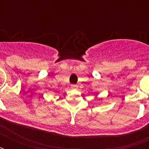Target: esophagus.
<instances>
[{
	"mask_svg": "<svg viewBox=\"0 0 149 149\" xmlns=\"http://www.w3.org/2000/svg\"><path fill=\"white\" fill-rule=\"evenodd\" d=\"M71 87H72V88H77V85H74V84H72V85H71Z\"/></svg>",
	"mask_w": 149,
	"mask_h": 149,
	"instance_id": "obj_1",
	"label": "esophagus"
}]
</instances>
